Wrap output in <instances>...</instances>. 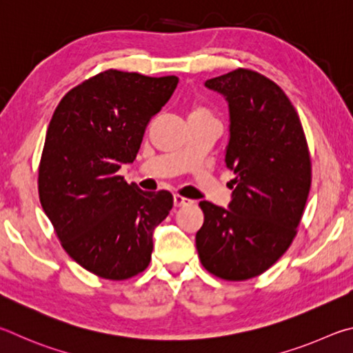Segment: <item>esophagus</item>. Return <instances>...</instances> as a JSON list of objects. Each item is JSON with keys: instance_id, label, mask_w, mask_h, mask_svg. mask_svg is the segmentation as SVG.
<instances>
[{"instance_id": "esophagus-1", "label": "esophagus", "mask_w": 353, "mask_h": 353, "mask_svg": "<svg viewBox=\"0 0 353 353\" xmlns=\"http://www.w3.org/2000/svg\"><path fill=\"white\" fill-rule=\"evenodd\" d=\"M173 205H175L176 208H184V206L192 205V201H190L189 199H184V196H181V195H175L173 196Z\"/></svg>"}]
</instances>
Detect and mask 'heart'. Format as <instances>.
<instances>
[{"instance_id":"1","label":"heart","mask_w":353,"mask_h":353,"mask_svg":"<svg viewBox=\"0 0 353 353\" xmlns=\"http://www.w3.org/2000/svg\"><path fill=\"white\" fill-rule=\"evenodd\" d=\"M201 116H211V113H209V110L206 107H203V105L194 103L192 107L189 108V119H192V117H201Z\"/></svg>"}]
</instances>
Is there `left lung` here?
<instances>
[{
	"label": "left lung",
	"mask_w": 353,
	"mask_h": 353,
	"mask_svg": "<svg viewBox=\"0 0 353 353\" xmlns=\"http://www.w3.org/2000/svg\"><path fill=\"white\" fill-rule=\"evenodd\" d=\"M230 105L226 165L230 209L201 201L205 221L195 236L201 265L220 279L261 276L298 234L312 184L304 128L285 92L261 72L237 68L206 80Z\"/></svg>",
	"instance_id": "left-lung-1"
}]
</instances>
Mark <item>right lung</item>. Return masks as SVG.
<instances>
[{
  "mask_svg": "<svg viewBox=\"0 0 353 353\" xmlns=\"http://www.w3.org/2000/svg\"><path fill=\"white\" fill-rule=\"evenodd\" d=\"M176 85L175 76L107 70L68 91L49 122L41 208L68 256L103 279L125 281L148 267L153 230L173 206L170 192H144L117 170L133 163Z\"/></svg>",
  "mask_w": 353,
  "mask_h": 353,
  "instance_id": "obj_1",
  "label": "right lung"
}]
</instances>
